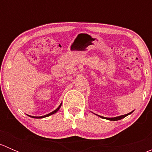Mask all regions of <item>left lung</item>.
<instances>
[{
    "label": "left lung",
    "instance_id": "obj_1",
    "mask_svg": "<svg viewBox=\"0 0 152 152\" xmlns=\"http://www.w3.org/2000/svg\"><path fill=\"white\" fill-rule=\"evenodd\" d=\"M134 111V110H133ZM132 112H131V113H128V114H126V115H120V116H118V117H115V118H105V117H103V116H100L98 115V116H99V117H101L102 118H105V119H107V120H110V121H118V120H121V119L124 118H125L126 116L129 115H130L131 113H133Z\"/></svg>",
    "mask_w": 152,
    "mask_h": 152
}]
</instances>
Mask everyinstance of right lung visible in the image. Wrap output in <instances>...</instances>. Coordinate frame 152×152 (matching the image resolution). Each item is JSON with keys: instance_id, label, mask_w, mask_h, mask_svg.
<instances>
[{"instance_id": "1", "label": "right lung", "mask_w": 152, "mask_h": 152, "mask_svg": "<svg viewBox=\"0 0 152 152\" xmlns=\"http://www.w3.org/2000/svg\"><path fill=\"white\" fill-rule=\"evenodd\" d=\"M61 106H62V103L60 104V105L59 106V107H58V108H56V110H54V111L51 112V113H49V114L45 115H43V116H39V117H37V116H31V115H28V116H30V117H31V118H42L48 117V116H50V115H53V114H54V113H56V112H57L58 110H59V108H60V107H61Z\"/></svg>"}]
</instances>
